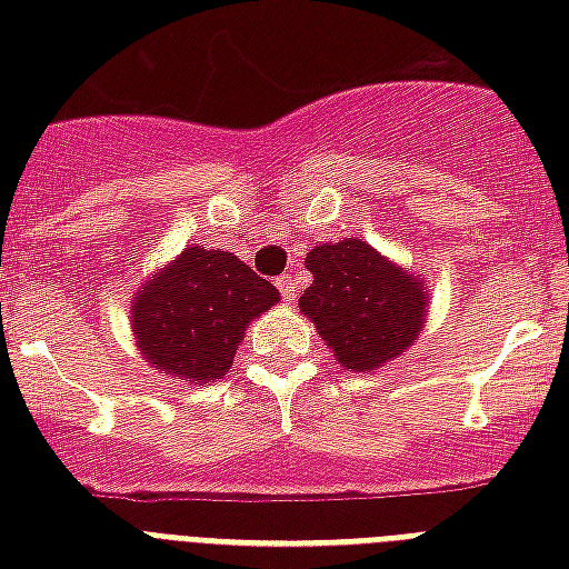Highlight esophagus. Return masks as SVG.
Returning a JSON list of instances; mask_svg holds the SVG:
<instances>
[{"mask_svg":"<svg viewBox=\"0 0 569 569\" xmlns=\"http://www.w3.org/2000/svg\"><path fill=\"white\" fill-rule=\"evenodd\" d=\"M277 289H280V295H283V301H289V303H292L295 295H298V283H295L292 274L277 277Z\"/></svg>","mask_w":569,"mask_h":569,"instance_id":"obj_1","label":"esophagus"}]
</instances>
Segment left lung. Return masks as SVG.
<instances>
[{
    "mask_svg": "<svg viewBox=\"0 0 569 569\" xmlns=\"http://www.w3.org/2000/svg\"><path fill=\"white\" fill-rule=\"evenodd\" d=\"M310 289L301 312L348 372H375L419 339L431 292L422 274L396 266L363 239L325 241L307 253Z\"/></svg>",
    "mask_w": 569,
    "mask_h": 569,
    "instance_id": "8db88e82",
    "label": "left lung"
}]
</instances>
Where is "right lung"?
I'll return each mask as SVG.
<instances>
[{
    "label": "right lung",
    "instance_id": "1",
    "mask_svg": "<svg viewBox=\"0 0 569 569\" xmlns=\"http://www.w3.org/2000/svg\"><path fill=\"white\" fill-rule=\"evenodd\" d=\"M280 301L230 250L186 248L147 277L129 303V325L147 366L182 383L223 378L244 330Z\"/></svg>",
    "mask_w": 569,
    "mask_h": 569
}]
</instances>
